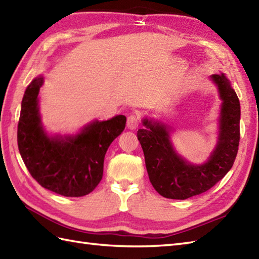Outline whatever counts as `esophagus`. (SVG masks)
Listing matches in <instances>:
<instances>
[{
    "label": "esophagus",
    "instance_id": "1",
    "mask_svg": "<svg viewBox=\"0 0 259 259\" xmlns=\"http://www.w3.org/2000/svg\"><path fill=\"white\" fill-rule=\"evenodd\" d=\"M140 124V118L137 115H130L127 119V127L131 130L138 128V125Z\"/></svg>",
    "mask_w": 259,
    "mask_h": 259
}]
</instances>
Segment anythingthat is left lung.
<instances>
[{
    "instance_id": "8db88e82",
    "label": "left lung",
    "mask_w": 259,
    "mask_h": 259,
    "mask_svg": "<svg viewBox=\"0 0 259 259\" xmlns=\"http://www.w3.org/2000/svg\"><path fill=\"white\" fill-rule=\"evenodd\" d=\"M211 79L223 102L219 141L205 163L191 164L177 154L170 141V130L163 123L143 119L146 128L138 130L150 182L166 198L186 200L204 193L226 176L236 159L240 137L239 100L224 74H214Z\"/></svg>"
}]
</instances>
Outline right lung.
Wrapping results in <instances>:
<instances>
[{"instance_id": "1", "label": "right lung", "mask_w": 259, "mask_h": 259, "mask_svg": "<svg viewBox=\"0 0 259 259\" xmlns=\"http://www.w3.org/2000/svg\"><path fill=\"white\" fill-rule=\"evenodd\" d=\"M43 77L25 90L17 125V146L28 172L43 188L63 196L87 195L99 184L105 154L125 127L122 115L96 120L76 136H47L38 112Z\"/></svg>"}]
</instances>
